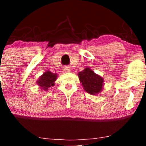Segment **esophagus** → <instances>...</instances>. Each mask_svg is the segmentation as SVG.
I'll use <instances>...</instances> for the list:
<instances>
[{"instance_id":"esophagus-1","label":"esophagus","mask_w":146,"mask_h":146,"mask_svg":"<svg viewBox=\"0 0 146 146\" xmlns=\"http://www.w3.org/2000/svg\"><path fill=\"white\" fill-rule=\"evenodd\" d=\"M64 71L65 72H69L70 68H69V67H67V66H65V67L64 68Z\"/></svg>"}]
</instances>
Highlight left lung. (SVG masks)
<instances>
[{"instance_id":"left-lung-1","label":"left lung","mask_w":146,"mask_h":146,"mask_svg":"<svg viewBox=\"0 0 146 146\" xmlns=\"http://www.w3.org/2000/svg\"><path fill=\"white\" fill-rule=\"evenodd\" d=\"M79 80L84 89L90 95H96L101 93L104 86V79L100 75L86 67L78 73Z\"/></svg>"}]
</instances>
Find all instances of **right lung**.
I'll return each mask as SVG.
<instances>
[{
    "instance_id": "add662e5",
    "label": "right lung",
    "mask_w": 146,
    "mask_h": 146,
    "mask_svg": "<svg viewBox=\"0 0 146 146\" xmlns=\"http://www.w3.org/2000/svg\"><path fill=\"white\" fill-rule=\"evenodd\" d=\"M57 78H58L57 73H53L49 71H46L40 77L37 81V84L40 86V89L47 91L48 88L54 86Z\"/></svg>"
}]
</instances>
